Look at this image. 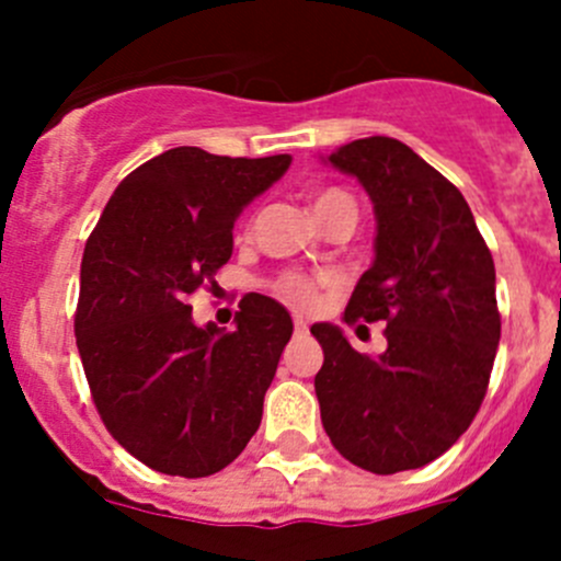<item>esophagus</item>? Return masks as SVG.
<instances>
[{
  "label": "esophagus",
  "instance_id": "esophagus-1",
  "mask_svg": "<svg viewBox=\"0 0 561 561\" xmlns=\"http://www.w3.org/2000/svg\"><path fill=\"white\" fill-rule=\"evenodd\" d=\"M309 333V325L301 320V317H296V336H307Z\"/></svg>",
  "mask_w": 561,
  "mask_h": 561
}]
</instances>
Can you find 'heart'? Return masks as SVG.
<instances>
[{
  "label": "heart",
  "mask_w": 561,
  "mask_h": 561,
  "mask_svg": "<svg viewBox=\"0 0 561 561\" xmlns=\"http://www.w3.org/2000/svg\"><path fill=\"white\" fill-rule=\"evenodd\" d=\"M347 211L355 214V201L344 190H322L320 195L314 197V214L317 219H325L328 214ZM322 276H309L298 274V271H290V274H282L279 279L274 282V293L285 301H290L293 307L298 309H314L320 304V287Z\"/></svg>",
  "instance_id": "b5f03b06"
}]
</instances>
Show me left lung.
I'll use <instances>...</instances> for the list:
<instances>
[{"mask_svg": "<svg viewBox=\"0 0 561 561\" xmlns=\"http://www.w3.org/2000/svg\"><path fill=\"white\" fill-rule=\"evenodd\" d=\"M325 162L358 179L377 219L375 263L344 322H388V347L369 358L339 325L314 322L322 428L375 474L426 467L467 432L489 388L502 328L494 260L461 192L401 140H353Z\"/></svg>", "mask_w": 561, "mask_h": 561, "instance_id": "1", "label": "left lung"}]
</instances>
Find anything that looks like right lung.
I'll return each mask as SVG.
<instances>
[{
	"instance_id": "obj_1",
	"label": "right lung",
	"mask_w": 561,
	"mask_h": 561,
	"mask_svg": "<svg viewBox=\"0 0 561 561\" xmlns=\"http://www.w3.org/2000/svg\"><path fill=\"white\" fill-rule=\"evenodd\" d=\"M290 154L217 157L179 146L135 168L81 260L76 342L100 417L124 450L179 478L228 467L263 417L293 336L290 312L241 298L236 331L195 325L186 298L233 254V225Z\"/></svg>"
}]
</instances>
